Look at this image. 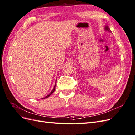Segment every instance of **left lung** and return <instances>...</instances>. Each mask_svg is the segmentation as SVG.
<instances>
[{
	"mask_svg": "<svg viewBox=\"0 0 135 135\" xmlns=\"http://www.w3.org/2000/svg\"><path fill=\"white\" fill-rule=\"evenodd\" d=\"M105 30H108V31H110V32H112V31H111V30H110L109 27H108L107 26H105Z\"/></svg>",
	"mask_w": 135,
	"mask_h": 135,
	"instance_id": "left-lung-1",
	"label": "left lung"
}]
</instances>
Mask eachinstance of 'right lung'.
Masks as SVG:
<instances>
[{
	"label": "right lung",
	"instance_id": "obj_1",
	"mask_svg": "<svg viewBox=\"0 0 135 135\" xmlns=\"http://www.w3.org/2000/svg\"><path fill=\"white\" fill-rule=\"evenodd\" d=\"M56 83H55V87H54V89H53V90L51 91V92L50 93V94H49V95H48L46 97H45L44 98H43V99H46V98H47V97H48L49 96H50V95H52V93H53V92H54V91H55V88H56Z\"/></svg>",
	"mask_w": 135,
	"mask_h": 135
}]
</instances>
